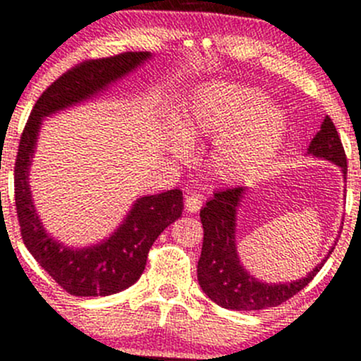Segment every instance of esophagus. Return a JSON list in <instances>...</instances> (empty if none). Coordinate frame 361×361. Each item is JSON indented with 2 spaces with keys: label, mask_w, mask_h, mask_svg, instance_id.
Wrapping results in <instances>:
<instances>
[{
  "label": "esophagus",
  "mask_w": 361,
  "mask_h": 361,
  "mask_svg": "<svg viewBox=\"0 0 361 361\" xmlns=\"http://www.w3.org/2000/svg\"><path fill=\"white\" fill-rule=\"evenodd\" d=\"M203 207V196L201 195H189L185 197V210L196 213L200 208Z\"/></svg>",
  "instance_id": "esophagus-1"
}]
</instances>
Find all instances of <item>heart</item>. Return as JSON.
<instances>
[{"instance_id":"heart-1","label":"heart","mask_w":361,"mask_h":361,"mask_svg":"<svg viewBox=\"0 0 361 361\" xmlns=\"http://www.w3.org/2000/svg\"><path fill=\"white\" fill-rule=\"evenodd\" d=\"M265 102L255 87L208 84L196 92L180 130L166 133V149L180 158L188 153V142L216 137L210 153L213 172L228 182L247 179L272 164L288 134L284 111Z\"/></svg>"}]
</instances>
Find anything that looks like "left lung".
I'll list each match as a JSON object with an SVG mask.
<instances>
[{"mask_svg":"<svg viewBox=\"0 0 361 361\" xmlns=\"http://www.w3.org/2000/svg\"><path fill=\"white\" fill-rule=\"evenodd\" d=\"M308 154L322 158L337 165L346 180L348 161L343 142L337 134L331 117H325L320 130L315 134L308 146ZM247 188H232L213 192L212 200L207 201L200 212L203 224V247L197 262V282L208 298L222 308L250 312V310H265L270 306L284 303L286 300L300 293L310 284L317 272L322 269L334 246L306 277L284 284H269L258 281L241 265L235 241V226H238V208L241 204Z\"/></svg>","mask_w":361,"mask_h":361,"instance_id":"8db88e82","label":"left lung"}]
</instances>
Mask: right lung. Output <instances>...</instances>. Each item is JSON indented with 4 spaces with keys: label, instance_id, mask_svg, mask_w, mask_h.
Here are the masks:
<instances>
[{
    "label": "right lung",
    "instance_id": "add662e5",
    "mask_svg": "<svg viewBox=\"0 0 361 361\" xmlns=\"http://www.w3.org/2000/svg\"><path fill=\"white\" fill-rule=\"evenodd\" d=\"M151 56L149 51H129L71 68L39 96L22 133L15 161V204L22 239L36 262L72 296H110L130 288L145 272L149 247L158 235L182 215L184 201L179 189L141 196L102 243L72 247L58 241L42 226L29 184L42 120L96 98Z\"/></svg>",
    "mask_w": 361,
    "mask_h": 361
}]
</instances>
